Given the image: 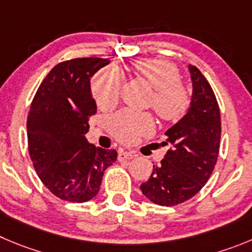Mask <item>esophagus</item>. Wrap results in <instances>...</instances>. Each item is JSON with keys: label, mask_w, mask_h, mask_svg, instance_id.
<instances>
[{"label": "esophagus", "mask_w": 252, "mask_h": 252, "mask_svg": "<svg viewBox=\"0 0 252 252\" xmlns=\"http://www.w3.org/2000/svg\"><path fill=\"white\" fill-rule=\"evenodd\" d=\"M133 157L134 155L131 154V153H129V152H123V150H122V152H119V154H118V160H129V159H133Z\"/></svg>", "instance_id": "1"}]
</instances>
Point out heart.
Returning <instances> with one entry per match:
<instances>
[{"instance_id": "1", "label": "heart", "mask_w": 252, "mask_h": 252, "mask_svg": "<svg viewBox=\"0 0 252 252\" xmlns=\"http://www.w3.org/2000/svg\"><path fill=\"white\" fill-rule=\"evenodd\" d=\"M135 76L150 84L153 93L148 104L154 109L161 121L175 123L185 117L191 104V95L180 82L179 69L163 58H145L131 63ZM123 73L117 68H104L93 77L91 83L92 95L97 105L108 109L117 104L123 86ZM109 129L119 142L134 143L154 129V121L148 113L124 109L109 118Z\"/></svg>"}]
</instances>
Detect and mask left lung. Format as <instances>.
Returning a JSON list of instances; mask_svg holds the SVG:
<instances>
[{"instance_id": "obj_1", "label": "left lung", "mask_w": 252, "mask_h": 252, "mask_svg": "<svg viewBox=\"0 0 252 252\" xmlns=\"http://www.w3.org/2000/svg\"><path fill=\"white\" fill-rule=\"evenodd\" d=\"M191 104L184 118L166 130L171 148L160 165H153L149 179L140 185L143 194L161 206H174L191 199L206 184L220 149L221 119L215 93L195 65Z\"/></svg>"}]
</instances>
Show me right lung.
Instances as JSON below:
<instances>
[{"instance_id": "1", "label": "right lung", "mask_w": 252, "mask_h": 252, "mask_svg": "<svg viewBox=\"0 0 252 252\" xmlns=\"http://www.w3.org/2000/svg\"><path fill=\"white\" fill-rule=\"evenodd\" d=\"M109 63L74 58L58 63L42 81L27 117L28 152L47 189L62 200L84 203L98 194L103 174L117 160L113 149L87 142L88 121L97 113L91 77Z\"/></svg>"}]
</instances>
